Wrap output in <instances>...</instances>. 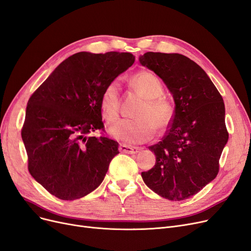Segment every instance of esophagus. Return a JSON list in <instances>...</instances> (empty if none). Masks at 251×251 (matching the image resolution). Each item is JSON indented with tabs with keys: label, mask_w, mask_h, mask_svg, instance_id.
I'll use <instances>...</instances> for the list:
<instances>
[{
	"label": "esophagus",
	"mask_w": 251,
	"mask_h": 251,
	"mask_svg": "<svg viewBox=\"0 0 251 251\" xmlns=\"http://www.w3.org/2000/svg\"><path fill=\"white\" fill-rule=\"evenodd\" d=\"M119 150L122 152H125V154H137V152H139V151H141V148L131 147V146L121 144L119 147Z\"/></svg>",
	"instance_id": "esophagus-1"
}]
</instances>
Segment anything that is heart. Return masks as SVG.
Instances as JSON below:
<instances>
[{
	"label": "heart",
	"instance_id": "1",
	"mask_svg": "<svg viewBox=\"0 0 251 251\" xmlns=\"http://www.w3.org/2000/svg\"><path fill=\"white\" fill-rule=\"evenodd\" d=\"M132 84L146 99L145 103L136 113L135 120H122L110 128L111 135L128 144H141L151 139L156 129H165L171 123L173 108L162 99L164 88L160 79L150 72H140L133 75ZM100 110L107 123H114L120 112V82L108 83L100 97Z\"/></svg>",
	"mask_w": 251,
	"mask_h": 251
}]
</instances>
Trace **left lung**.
<instances>
[{
    "label": "left lung",
    "mask_w": 251,
    "mask_h": 251,
    "mask_svg": "<svg viewBox=\"0 0 251 251\" xmlns=\"http://www.w3.org/2000/svg\"><path fill=\"white\" fill-rule=\"evenodd\" d=\"M139 62L162 79L176 103L165 136L149 147L156 164L141 176L161 197L186 200L219 173L228 139L223 97L205 71L181 54L147 52Z\"/></svg>",
    "instance_id": "obj_1"
}]
</instances>
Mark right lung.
<instances>
[{
	"label": "right lung",
	"instance_id": "1",
	"mask_svg": "<svg viewBox=\"0 0 251 251\" xmlns=\"http://www.w3.org/2000/svg\"><path fill=\"white\" fill-rule=\"evenodd\" d=\"M127 52H79L63 60L28 100L21 137L28 171L50 194L75 200L102 182L118 143L88 136L103 129L100 97L128 70Z\"/></svg>",
	"mask_w": 251,
	"mask_h": 251
}]
</instances>
